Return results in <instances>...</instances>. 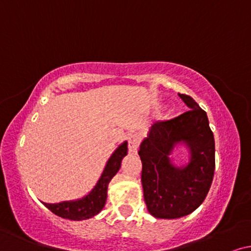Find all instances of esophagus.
Segmentation results:
<instances>
[{"mask_svg": "<svg viewBox=\"0 0 251 251\" xmlns=\"http://www.w3.org/2000/svg\"><path fill=\"white\" fill-rule=\"evenodd\" d=\"M140 144V137L138 134H131L128 137V151L131 153H137Z\"/></svg>", "mask_w": 251, "mask_h": 251, "instance_id": "esophagus-1", "label": "esophagus"}]
</instances>
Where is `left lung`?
Masks as SVG:
<instances>
[{"label": "left lung", "mask_w": 251, "mask_h": 251, "mask_svg": "<svg viewBox=\"0 0 251 251\" xmlns=\"http://www.w3.org/2000/svg\"><path fill=\"white\" fill-rule=\"evenodd\" d=\"M178 96L190 111L153 124L138 151L146 206L153 217L165 220L195 211L205 200L215 172V139L206 112L191 97ZM178 143L190 153L189 163L180 168L171 162Z\"/></svg>", "instance_id": "1"}]
</instances>
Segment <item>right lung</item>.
<instances>
[{
	"label": "right lung",
	"instance_id": "obj_1",
	"mask_svg": "<svg viewBox=\"0 0 251 251\" xmlns=\"http://www.w3.org/2000/svg\"><path fill=\"white\" fill-rule=\"evenodd\" d=\"M126 154H127V142H124L109 157L96 186L85 197L76 201H67L55 204L43 203L45 206H47L53 214L66 220L82 221L94 217L105 206L109 181L119 171L120 164Z\"/></svg>",
	"mask_w": 251,
	"mask_h": 251
}]
</instances>
